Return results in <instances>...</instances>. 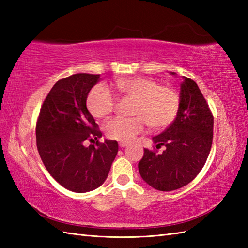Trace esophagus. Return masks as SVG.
Wrapping results in <instances>:
<instances>
[{
  "instance_id": "1",
  "label": "esophagus",
  "mask_w": 248,
  "mask_h": 248,
  "mask_svg": "<svg viewBox=\"0 0 248 248\" xmlns=\"http://www.w3.org/2000/svg\"><path fill=\"white\" fill-rule=\"evenodd\" d=\"M127 146V143H119V147L120 148H124V147Z\"/></svg>"
}]
</instances>
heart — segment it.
I'll use <instances>...</instances> for the list:
<instances>
[{"label": "heart", "instance_id": "obj_1", "mask_svg": "<svg viewBox=\"0 0 248 248\" xmlns=\"http://www.w3.org/2000/svg\"><path fill=\"white\" fill-rule=\"evenodd\" d=\"M114 87L121 93L134 98V117L118 116L104 124V131L109 139L130 141L144 132L147 124L154 129H164L170 125L179 112L180 96L175 88L161 86L155 78L131 77L119 78ZM117 103L115 93L104 84L92 89L87 98L91 113L98 118H105L113 113Z\"/></svg>", "mask_w": 248, "mask_h": 248}]
</instances>
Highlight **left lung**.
<instances>
[{
    "instance_id": "obj_1",
    "label": "left lung",
    "mask_w": 248,
    "mask_h": 248,
    "mask_svg": "<svg viewBox=\"0 0 248 248\" xmlns=\"http://www.w3.org/2000/svg\"><path fill=\"white\" fill-rule=\"evenodd\" d=\"M176 75L175 72H170ZM180 108L165 131L152 138L161 154L144 149L139 163L143 180L157 191L170 192L186 186L202 170L213 140V115L198 85L183 77Z\"/></svg>"
}]
</instances>
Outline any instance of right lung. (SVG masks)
Here are the masks:
<instances>
[{
  "label": "right lung",
  "mask_w": 248,
  "mask_h": 248,
  "mask_svg": "<svg viewBox=\"0 0 248 248\" xmlns=\"http://www.w3.org/2000/svg\"><path fill=\"white\" fill-rule=\"evenodd\" d=\"M99 78L100 75L77 73L57 81L36 124L37 149L46 170L76 193L101 186L118 152L116 140H98L102 133L86 107L88 93ZM87 140L93 144L85 146Z\"/></svg>",
  "instance_id": "obj_1"
}]
</instances>
